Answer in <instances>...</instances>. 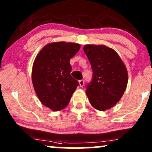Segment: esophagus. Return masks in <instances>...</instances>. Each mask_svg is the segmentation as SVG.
I'll return each mask as SVG.
<instances>
[{"mask_svg": "<svg viewBox=\"0 0 152 152\" xmlns=\"http://www.w3.org/2000/svg\"><path fill=\"white\" fill-rule=\"evenodd\" d=\"M78 83H79L80 87H83L84 86V81L83 80H80V81H78Z\"/></svg>", "mask_w": 152, "mask_h": 152, "instance_id": "1", "label": "esophagus"}]
</instances>
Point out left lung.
Instances as JSON below:
<instances>
[{
	"mask_svg": "<svg viewBox=\"0 0 152 152\" xmlns=\"http://www.w3.org/2000/svg\"><path fill=\"white\" fill-rule=\"evenodd\" d=\"M83 50L93 70L92 81L86 91L90 104L99 111L111 109L119 102L126 88V66L113 48L104 45L87 44Z\"/></svg>",
	"mask_w": 152,
	"mask_h": 152,
	"instance_id": "1",
	"label": "left lung"
}]
</instances>
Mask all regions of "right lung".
<instances>
[{"mask_svg":"<svg viewBox=\"0 0 152 152\" xmlns=\"http://www.w3.org/2000/svg\"><path fill=\"white\" fill-rule=\"evenodd\" d=\"M80 47L76 43H50L35 58L31 74L33 86L41 104L52 111L66 107L78 86L71 76L70 59Z\"/></svg>","mask_w":152,"mask_h":152,"instance_id":"right-lung-1","label":"right lung"}]
</instances>
